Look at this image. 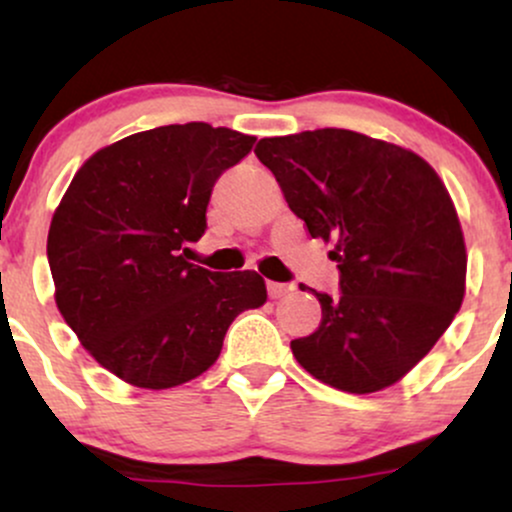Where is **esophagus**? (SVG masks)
Returning a JSON list of instances; mask_svg holds the SVG:
<instances>
[{
  "label": "esophagus",
  "mask_w": 512,
  "mask_h": 512,
  "mask_svg": "<svg viewBox=\"0 0 512 512\" xmlns=\"http://www.w3.org/2000/svg\"><path fill=\"white\" fill-rule=\"evenodd\" d=\"M293 289V286H289V284H279V281H267V293H269V298H281V296H286V293H289Z\"/></svg>",
  "instance_id": "obj_1"
}]
</instances>
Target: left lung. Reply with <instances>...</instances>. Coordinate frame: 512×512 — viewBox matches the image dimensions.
Listing matches in <instances>:
<instances>
[{
  "instance_id": "8db88e82",
  "label": "left lung",
  "mask_w": 512,
  "mask_h": 512,
  "mask_svg": "<svg viewBox=\"0 0 512 512\" xmlns=\"http://www.w3.org/2000/svg\"><path fill=\"white\" fill-rule=\"evenodd\" d=\"M255 154L310 236L334 243L339 293L310 289L322 320L291 342L296 361L354 395L395 385L464 298L462 228L436 170L414 151L334 127L260 139Z\"/></svg>"
}]
</instances>
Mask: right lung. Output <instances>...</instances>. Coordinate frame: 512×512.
Returning <instances> with one entry per match:
<instances>
[{
    "label": "right lung",
    "mask_w": 512,
    "mask_h": 512,
    "mask_svg": "<svg viewBox=\"0 0 512 512\" xmlns=\"http://www.w3.org/2000/svg\"><path fill=\"white\" fill-rule=\"evenodd\" d=\"M255 137L207 122L166 125L96 151L64 192L48 233L57 308L84 349L134 387L202 375L243 310L267 301L257 272L187 262L207 231L223 170Z\"/></svg>",
    "instance_id": "1"
}]
</instances>
